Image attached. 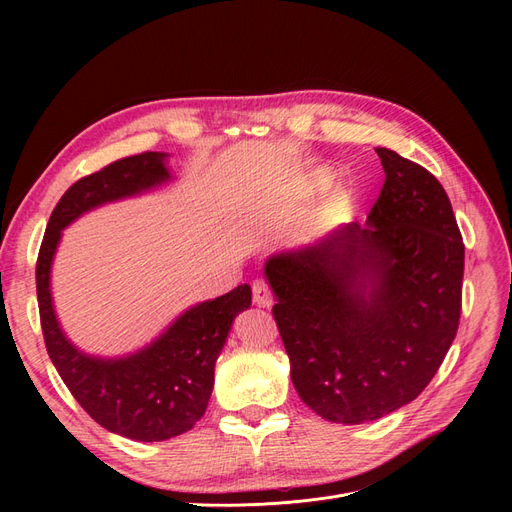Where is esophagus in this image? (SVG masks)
<instances>
[{
	"mask_svg": "<svg viewBox=\"0 0 512 512\" xmlns=\"http://www.w3.org/2000/svg\"><path fill=\"white\" fill-rule=\"evenodd\" d=\"M253 303L257 307H267V309L272 307L274 297H272V290H270V286H267L265 280H255L253 282Z\"/></svg>",
	"mask_w": 512,
	"mask_h": 512,
	"instance_id": "esophagus-1",
	"label": "esophagus"
}]
</instances>
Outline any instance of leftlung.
Listing matches in <instances>:
<instances>
[{
  "mask_svg": "<svg viewBox=\"0 0 512 512\" xmlns=\"http://www.w3.org/2000/svg\"><path fill=\"white\" fill-rule=\"evenodd\" d=\"M386 180L367 224L267 257L263 274L301 400L359 425L409 405L459 330L465 245L434 174L378 147Z\"/></svg>",
  "mask_w": 512,
  "mask_h": 512,
  "instance_id": "obj_1",
  "label": "left lung"
}]
</instances>
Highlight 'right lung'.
Wrapping results in <instances>:
<instances>
[{"instance_id": "obj_1", "label": "right lung", "mask_w": 512, "mask_h": 512, "mask_svg": "<svg viewBox=\"0 0 512 512\" xmlns=\"http://www.w3.org/2000/svg\"><path fill=\"white\" fill-rule=\"evenodd\" d=\"M168 153L147 151L114 161L74 182L51 211L37 259V299L51 363L83 407L107 432L161 442L188 432L205 413L213 371L234 317L251 307V286L182 311L137 353L97 357L70 342L51 297V265L62 230L101 205L139 197L172 180Z\"/></svg>"}]
</instances>
